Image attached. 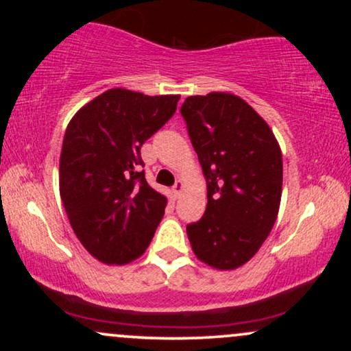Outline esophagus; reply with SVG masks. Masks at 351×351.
<instances>
[{
  "mask_svg": "<svg viewBox=\"0 0 351 351\" xmlns=\"http://www.w3.org/2000/svg\"><path fill=\"white\" fill-rule=\"evenodd\" d=\"M183 188H184V183L181 180H178L175 183V186L171 188V191H173V195H175V198H180V195H181V191H183Z\"/></svg>",
  "mask_w": 351,
  "mask_h": 351,
  "instance_id": "esophagus-1",
  "label": "esophagus"
}]
</instances>
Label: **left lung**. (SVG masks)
I'll list each match as a JSON object with an SVG mask.
<instances>
[{
  "label": "left lung",
  "mask_w": 351,
  "mask_h": 351,
  "mask_svg": "<svg viewBox=\"0 0 351 351\" xmlns=\"http://www.w3.org/2000/svg\"><path fill=\"white\" fill-rule=\"evenodd\" d=\"M208 188L203 217L186 226L193 252L221 271L247 263L267 239L282 196V152L265 120L226 92L181 106Z\"/></svg>",
  "instance_id": "1"
}]
</instances>
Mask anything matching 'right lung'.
I'll return each instance as SVG.
<instances>
[{"label":"right lung","mask_w":351,"mask_h":351,"mask_svg":"<svg viewBox=\"0 0 351 351\" xmlns=\"http://www.w3.org/2000/svg\"><path fill=\"white\" fill-rule=\"evenodd\" d=\"M178 100L110 88L67 125L60 198L80 244L100 263H132L152 243L167 198L145 180L140 148L171 119Z\"/></svg>","instance_id":"add662e5"}]
</instances>
